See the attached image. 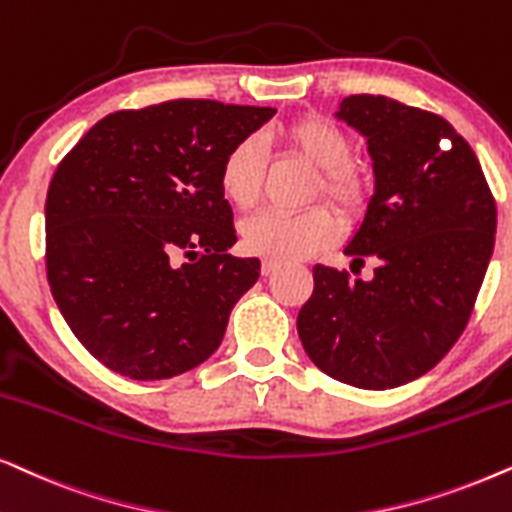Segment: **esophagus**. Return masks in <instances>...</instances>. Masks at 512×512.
<instances>
[{"instance_id": "obj_1", "label": "esophagus", "mask_w": 512, "mask_h": 512, "mask_svg": "<svg viewBox=\"0 0 512 512\" xmlns=\"http://www.w3.org/2000/svg\"><path fill=\"white\" fill-rule=\"evenodd\" d=\"M277 270H280V263H275V261H263V263H261V275H263V277L275 275Z\"/></svg>"}]
</instances>
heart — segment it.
Here are the masks:
<instances>
[{"instance_id":"obj_1","label":"heart","mask_w":512,"mask_h":512,"mask_svg":"<svg viewBox=\"0 0 512 512\" xmlns=\"http://www.w3.org/2000/svg\"><path fill=\"white\" fill-rule=\"evenodd\" d=\"M277 138L291 155L315 167L313 197H324L338 214L355 218L367 204V176L353 157V141L329 119L308 115L291 119L277 129ZM265 155L258 138H242L225 152L218 185L237 209L254 207L261 195ZM341 237V223L327 207H313L301 214L261 211L242 223V244L265 261H298L329 249Z\"/></svg>"}]
</instances>
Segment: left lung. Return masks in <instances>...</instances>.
Returning a JSON list of instances; mask_svg holds the SVG:
<instances>
[{
    "label": "left lung",
    "instance_id": "1",
    "mask_svg": "<svg viewBox=\"0 0 512 512\" xmlns=\"http://www.w3.org/2000/svg\"><path fill=\"white\" fill-rule=\"evenodd\" d=\"M338 119L367 138L374 195L345 247L369 282L315 265L296 327L310 360L355 388L386 390L435 367L482 287L496 202L475 152L447 119L386 96H348Z\"/></svg>",
    "mask_w": 512,
    "mask_h": 512
}]
</instances>
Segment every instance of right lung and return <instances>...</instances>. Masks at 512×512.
<instances>
[{
	"label": "right lung",
	"instance_id": "1",
	"mask_svg": "<svg viewBox=\"0 0 512 512\" xmlns=\"http://www.w3.org/2000/svg\"><path fill=\"white\" fill-rule=\"evenodd\" d=\"M275 112L202 98L119 110L58 164L46 277L72 334L108 369L159 381L216 353L261 275L258 258L228 254L237 235L218 169Z\"/></svg>",
	"mask_w": 512,
	"mask_h": 512
}]
</instances>
